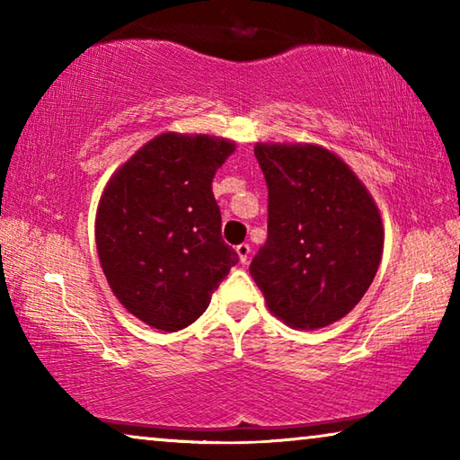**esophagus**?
Listing matches in <instances>:
<instances>
[{
  "mask_svg": "<svg viewBox=\"0 0 460 460\" xmlns=\"http://www.w3.org/2000/svg\"><path fill=\"white\" fill-rule=\"evenodd\" d=\"M235 252H237V255H239V261L243 263V266H247V261H249V253H252V247H249L247 243H241V245H237V247H235Z\"/></svg>",
  "mask_w": 460,
  "mask_h": 460,
  "instance_id": "esophagus-1",
  "label": "esophagus"
}]
</instances>
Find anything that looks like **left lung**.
I'll return each mask as SVG.
<instances>
[{
    "instance_id": "1",
    "label": "left lung",
    "mask_w": 460,
    "mask_h": 460,
    "mask_svg": "<svg viewBox=\"0 0 460 460\" xmlns=\"http://www.w3.org/2000/svg\"><path fill=\"white\" fill-rule=\"evenodd\" d=\"M268 182V239L249 274L268 310L314 331L359 305L384 253L376 200L337 154L316 144L253 147Z\"/></svg>"
}]
</instances>
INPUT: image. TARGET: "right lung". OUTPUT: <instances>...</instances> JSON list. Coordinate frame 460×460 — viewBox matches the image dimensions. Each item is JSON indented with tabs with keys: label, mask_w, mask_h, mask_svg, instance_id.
<instances>
[{
	"label": "right lung",
	"mask_w": 460,
	"mask_h": 460,
	"mask_svg": "<svg viewBox=\"0 0 460 460\" xmlns=\"http://www.w3.org/2000/svg\"><path fill=\"white\" fill-rule=\"evenodd\" d=\"M235 142L166 131L115 170L101 194L95 243L128 313L176 332L205 313L239 261L221 237L213 178Z\"/></svg>",
	"instance_id": "add662e5"
}]
</instances>
